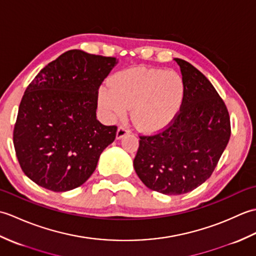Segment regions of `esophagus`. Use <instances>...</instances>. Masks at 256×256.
<instances>
[{
	"mask_svg": "<svg viewBox=\"0 0 256 256\" xmlns=\"http://www.w3.org/2000/svg\"><path fill=\"white\" fill-rule=\"evenodd\" d=\"M130 133V130H128V128H126V126H124V125H121V126H120L118 128V132H116V138L118 140H120V138H122L124 135H126V134H128Z\"/></svg>",
	"mask_w": 256,
	"mask_h": 256,
	"instance_id": "34e87169",
	"label": "esophagus"
}]
</instances>
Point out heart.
Wrapping results in <instances>:
<instances>
[{
  "label": "heart",
  "instance_id": "1",
  "mask_svg": "<svg viewBox=\"0 0 256 256\" xmlns=\"http://www.w3.org/2000/svg\"><path fill=\"white\" fill-rule=\"evenodd\" d=\"M184 89L175 72L135 68L116 76L110 90H101L100 102L111 118H122L133 108L132 118L140 128L158 131L180 111Z\"/></svg>",
  "mask_w": 256,
  "mask_h": 256
}]
</instances>
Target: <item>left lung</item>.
<instances>
[{"label": "left lung", "instance_id": "8db88e82", "mask_svg": "<svg viewBox=\"0 0 256 256\" xmlns=\"http://www.w3.org/2000/svg\"><path fill=\"white\" fill-rule=\"evenodd\" d=\"M180 67L184 98L170 126L140 136L133 165L146 187L164 194H182L208 179L229 143L230 116L214 86L192 64Z\"/></svg>", "mask_w": 256, "mask_h": 256}]
</instances>
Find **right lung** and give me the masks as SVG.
Here are the masks:
<instances>
[{
	"label": "right lung",
	"instance_id": "right-lung-1",
	"mask_svg": "<svg viewBox=\"0 0 256 256\" xmlns=\"http://www.w3.org/2000/svg\"><path fill=\"white\" fill-rule=\"evenodd\" d=\"M114 57L64 52L37 74L18 108L13 142L22 170L38 186L68 192L88 180L116 125L96 120L98 90Z\"/></svg>",
	"mask_w": 256,
	"mask_h": 256
}]
</instances>
